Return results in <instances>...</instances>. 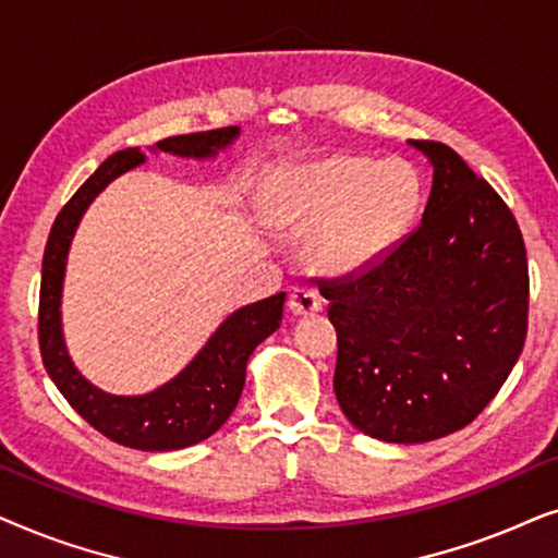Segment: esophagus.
<instances>
[{"label":"esophagus","mask_w":558,"mask_h":558,"mask_svg":"<svg viewBox=\"0 0 558 558\" xmlns=\"http://www.w3.org/2000/svg\"><path fill=\"white\" fill-rule=\"evenodd\" d=\"M289 312H292L294 317L317 315V312H323V300H319V294L312 292V289H292V294H289Z\"/></svg>","instance_id":"34e87169"}]
</instances>
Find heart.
<instances>
[{
	"label": "heart",
	"mask_w": 558,
	"mask_h": 558,
	"mask_svg": "<svg viewBox=\"0 0 558 558\" xmlns=\"http://www.w3.org/2000/svg\"><path fill=\"white\" fill-rule=\"evenodd\" d=\"M422 174L403 159L335 155L289 170L266 201L264 220L284 239H307V256L327 277H353L384 264L414 228Z\"/></svg>",
	"instance_id": "b5f03b06"
}]
</instances>
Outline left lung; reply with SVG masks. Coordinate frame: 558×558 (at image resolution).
<instances>
[{
	"instance_id": "8db88e82",
	"label": "left lung",
	"mask_w": 558,
	"mask_h": 558,
	"mask_svg": "<svg viewBox=\"0 0 558 558\" xmlns=\"http://www.w3.org/2000/svg\"><path fill=\"white\" fill-rule=\"evenodd\" d=\"M422 226L363 277L323 284L338 330L335 396L357 432L422 445L468 426L529 330V262L500 195L439 142Z\"/></svg>"
}]
</instances>
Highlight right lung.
I'll list each match as a JSON object with an SVG mask.
<instances>
[{"label":"right lung","mask_w":558,"mask_h":558,"mask_svg":"<svg viewBox=\"0 0 558 558\" xmlns=\"http://www.w3.org/2000/svg\"><path fill=\"white\" fill-rule=\"evenodd\" d=\"M241 136V126L213 129L157 142L151 151L180 159H216ZM147 162L140 147L111 155L83 182L50 228L43 256L40 284V353L52 384L65 401L104 437L142 452H174L208 439L233 414L246 384V365L258 342L279 330L284 292L235 310L216 327L193 361L155 391L119 396L90 384L75 368L63 335V281L73 235L78 231L88 205L111 185L119 174Z\"/></svg>","instance_id":"1"}]
</instances>
